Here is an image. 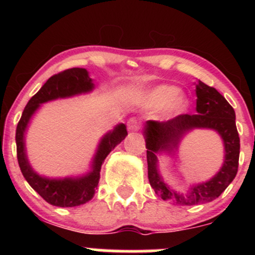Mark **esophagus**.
<instances>
[{
  "mask_svg": "<svg viewBox=\"0 0 255 255\" xmlns=\"http://www.w3.org/2000/svg\"><path fill=\"white\" fill-rule=\"evenodd\" d=\"M127 126H128V129H130V130H139V128H140L139 122H137V120L135 118H130L129 120H128Z\"/></svg>",
  "mask_w": 255,
  "mask_h": 255,
  "instance_id": "1",
  "label": "esophagus"
}]
</instances>
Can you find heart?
<instances>
[{
    "label": "heart",
    "mask_w": 255,
    "mask_h": 255,
    "mask_svg": "<svg viewBox=\"0 0 255 255\" xmlns=\"http://www.w3.org/2000/svg\"><path fill=\"white\" fill-rule=\"evenodd\" d=\"M180 90L171 85H159L152 89L146 95L145 102L148 107L160 108L164 107L165 113L169 115H176L186 110L187 99L182 95H178Z\"/></svg>",
    "instance_id": "1"
}]
</instances>
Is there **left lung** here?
Returning a JSON list of instances; mask_svg holds the SVG:
<instances>
[{
    "mask_svg": "<svg viewBox=\"0 0 255 255\" xmlns=\"http://www.w3.org/2000/svg\"><path fill=\"white\" fill-rule=\"evenodd\" d=\"M197 91V114H181L168 121L146 122L145 141L148 181L163 200L178 205H197L215 200L233 182L238 174L240 136L235 122V111L215 87L199 80ZM193 128H210L218 131L225 141L226 159L222 169L210 181L192 187L188 196L177 195L162 182L157 174L156 153L176 149L180 137Z\"/></svg>",
    "mask_w": 255,
    "mask_h": 255,
    "instance_id": "left-lung-1",
    "label": "left lung"
}]
</instances>
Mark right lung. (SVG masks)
Wrapping results in <instances>:
<instances>
[{
  "instance_id": "obj_1",
  "label": "right lung",
  "mask_w": 255,
  "mask_h": 255,
  "mask_svg": "<svg viewBox=\"0 0 255 255\" xmlns=\"http://www.w3.org/2000/svg\"><path fill=\"white\" fill-rule=\"evenodd\" d=\"M93 89L92 79L84 68H71L52 75L43 85L36 95L28 101L22 111L21 119L16 127V157L20 170L32 188L42 197L46 203L60 207H73L87 203L95 195L101 178V168L104 159L111 150L115 148L127 135L125 125H120L113 131L108 133L101 144L93 160V170L80 178H64V180H49L43 178L32 170L26 158L24 133L31 116L42 103L51 99L69 97L78 93L89 92Z\"/></svg>"
}]
</instances>
